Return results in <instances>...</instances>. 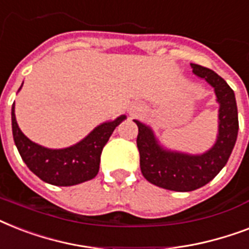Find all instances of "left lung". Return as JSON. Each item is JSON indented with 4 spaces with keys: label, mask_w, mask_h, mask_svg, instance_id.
I'll return each mask as SVG.
<instances>
[{
    "label": "left lung",
    "mask_w": 249,
    "mask_h": 249,
    "mask_svg": "<svg viewBox=\"0 0 249 249\" xmlns=\"http://www.w3.org/2000/svg\"><path fill=\"white\" fill-rule=\"evenodd\" d=\"M193 72L212 85L220 103V132L216 144L200 156L165 151L156 143L154 133L144 124L138 126L137 147L143 177L152 185L172 191H193L212 181L228 163L235 146L239 121L234 91L214 71L191 64Z\"/></svg>",
    "instance_id": "left-lung-1"
}]
</instances>
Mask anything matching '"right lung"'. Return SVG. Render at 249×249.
<instances>
[{
  "mask_svg": "<svg viewBox=\"0 0 249 249\" xmlns=\"http://www.w3.org/2000/svg\"><path fill=\"white\" fill-rule=\"evenodd\" d=\"M125 115L115 121L95 128L80 143L63 150H49L33 143L21 133L17 124L14 105L11 109L14 142L21 159L42 181L55 186H72L89 181L97 176L102 150Z\"/></svg>",
  "mask_w": 249,
  "mask_h": 249,
  "instance_id": "obj_1",
  "label": "right lung"
}]
</instances>
